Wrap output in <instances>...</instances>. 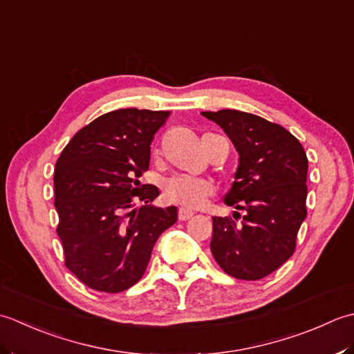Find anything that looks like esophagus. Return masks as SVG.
Returning <instances> with one entry per match:
<instances>
[{"instance_id": "1", "label": "esophagus", "mask_w": 354, "mask_h": 354, "mask_svg": "<svg viewBox=\"0 0 354 354\" xmlns=\"http://www.w3.org/2000/svg\"><path fill=\"white\" fill-rule=\"evenodd\" d=\"M194 215V211H191V209H186V207H180L178 209V220H189Z\"/></svg>"}]
</instances>
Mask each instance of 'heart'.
<instances>
[{"label":"heart","instance_id":"1","mask_svg":"<svg viewBox=\"0 0 354 354\" xmlns=\"http://www.w3.org/2000/svg\"><path fill=\"white\" fill-rule=\"evenodd\" d=\"M212 192L214 186L209 180L191 176H172L163 185L165 198L186 207H198Z\"/></svg>","mask_w":354,"mask_h":354}]
</instances>
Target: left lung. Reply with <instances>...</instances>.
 Instances as JSON below:
<instances>
[{
  "label": "left lung",
  "mask_w": 354,
  "mask_h": 354,
  "mask_svg": "<svg viewBox=\"0 0 354 354\" xmlns=\"http://www.w3.org/2000/svg\"><path fill=\"white\" fill-rule=\"evenodd\" d=\"M232 140L238 153L235 182L225 203L243 209V220L212 217L211 250L227 275L257 281L292 257L307 215L308 160L286 128L238 110L203 111Z\"/></svg>",
  "instance_id": "8db88e82"
}]
</instances>
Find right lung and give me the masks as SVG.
Listing matches in <instances>:
<instances>
[{"label":"right lung","mask_w":354,"mask_h":354,"mask_svg":"<svg viewBox=\"0 0 354 354\" xmlns=\"http://www.w3.org/2000/svg\"><path fill=\"white\" fill-rule=\"evenodd\" d=\"M169 111L119 108L73 136L55 168L56 232L66 266L93 290L119 293L142 278L177 207L151 205L158 189L139 177ZM140 201L142 207L135 203Z\"/></svg>","instance_id":"obj_1"}]
</instances>
